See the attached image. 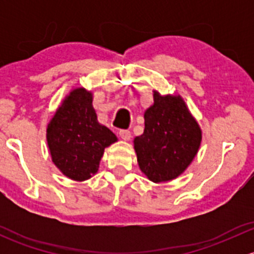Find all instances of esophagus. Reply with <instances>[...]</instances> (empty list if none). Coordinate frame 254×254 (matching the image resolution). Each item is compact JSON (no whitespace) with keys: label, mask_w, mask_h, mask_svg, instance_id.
Here are the masks:
<instances>
[{"label":"esophagus","mask_w":254,"mask_h":254,"mask_svg":"<svg viewBox=\"0 0 254 254\" xmlns=\"http://www.w3.org/2000/svg\"><path fill=\"white\" fill-rule=\"evenodd\" d=\"M119 136L125 141H127L131 137V132H130V130H119Z\"/></svg>","instance_id":"34e87169"}]
</instances>
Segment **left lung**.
Wrapping results in <instances>:
<instances>
[{
    "label": "left lung",
    "mask_w": 254,
    "mask_h": 254,
    "mask_svg": "<svg viewBox=\"0 0 254 254\" xmlns=\"http://www.w3.org/2000/svg\"><path fill=\"white\" fill-rule=\"evenodd\" d=\"M143 134L134 140L140 170L152 182H167L186 171L195 157L201 131L181 97L153 93L145 112Z\"/></svg>",
    "instance_id": "8db88e82"
}]
</instances>
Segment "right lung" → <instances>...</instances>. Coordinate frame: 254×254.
Masks as SVG:
<instances>
[{
  "label": "right lung",
  "mask_w": 254,
  "mask_h": 254,
  "mask_svg": "<svg viewBox=\"0 0 254 254\" xmlns=\"http://www.w3.org/2000/svg\"><path fill=\"white\" fill-rule=\"evenodd\" d=\"M48 145L53 162L73 181L91 178L98 171L104 148L117 136L97 120L92 93L76 88L49 123Z\"/></svg>",
  "instance_id": "1"
}]
</instances>
